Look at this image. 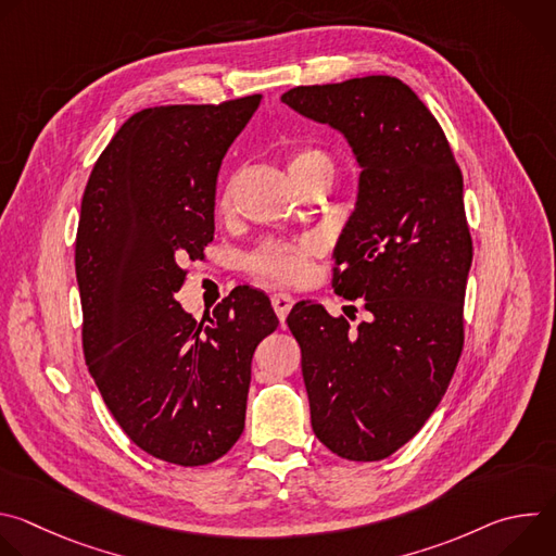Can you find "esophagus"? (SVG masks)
<instances>
[{"instance_id": "obj_1", "label": "esophagus", "mask_w": 556, "mask_h": 556, "mask_svg": "<svg viewBox=\"0 0 556 556\" xmlns=\"http://www.w3.org/2000/svg\"><path fill=\"white\" fill-rule=\"evenodd\" d=\"M270 301H273V307H275L277 316H279V321H286L290 307L294 305V296L288 294V292H277V294L270 296Z\"/></svg>"}]
</instances>
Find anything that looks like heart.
<instances>
[{
	"instance_id": "heart-1",
	"label": "heart",
	"mask_w": 556,
	"mask_h": 556,
	"mask_svg": "<svg viewBox=\"0 0 556 556\" xmlns=\"http://www.w3.org/2000/svg\"><path fill=\"white\" fill-rule=\"evenodd\" d=\"M288 172L296 187L314 178H332L334 157L330 151L316 144H301L288 153ZM232 204V189L228 187L219 200V208L228 211ZM324 253L319 237L305 235L299 240H266L249 257L247 268L262 281L279 286L303 283L312 273V260Z\"/></svg>"
}]
</instances>
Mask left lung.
<instances>
[{"mask_svg": "<svg viewBox=\"0 0 556 556\" xmlns=\"http://www.w3.org/2000/svg\"><path fill=\"white\" fill-rule=\"evenodd\" d=\"M281 101L339 129L363 167L332 288L363 299L365 321L352 328L314 301L286 319L312 429L343 459H384L435 412L462 356L472 262L462 172L435 116L395 76L299 86Z\"/></svg>", "mask_w": 556, "mask_h": 556, "instance_id": "1", "label": "left lung"}]
</instances>
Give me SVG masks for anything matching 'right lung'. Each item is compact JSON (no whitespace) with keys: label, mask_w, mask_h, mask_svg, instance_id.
Returning a JSON list of instances; mask_svg holds the SVG:
<instances>
[{"label":"right lung","mask_w":556,"mask_h":556,"mask_svg":"<svg viewBox=\"0 0 556 556\" xmlns=\"http://www.w3.org/2000/svg\"><path fill=\"white\" fill-rule=\"evenodd\" d=\"M260 103L253 94L134 114L81 202L74 266L88 369L127 438L178 466L211 464L240 440L253 354L279 326L270 299L249 286L200 324L176 301L185 264L213 242L224 155Z\"/></svg>","instance_id":"obj_1"}]
</instances>
